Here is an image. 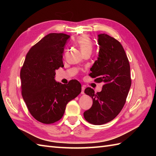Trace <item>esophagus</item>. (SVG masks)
<instances>
[{
	"mask_svg": "<svg viewBox=\"0 0 156 156\" xmlns=\"http://www.w3.org/2000/svg\"><path fill=\"white\" fill-rule=\"evenodd\" d=\"M84 90H85V87H82V91H81V94H84Z\"/></svg>",
	"mask_w": 156,
	"mask_h": 156,
	"instance_id": "34e87169",
	"label": "esophagus"
}]
</instances>
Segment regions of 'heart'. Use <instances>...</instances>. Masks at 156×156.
<instances>
[{
  "label": "heart",
  "instance_id": "heart-1",
  "mask_svg": "<svg viewBox=\"0 0 156 156\" xmlns=\"http://www.w3.org/2000/svg\"><path fill=\"white\" fill-rule=\"evenodd\" d=\"M82 54H85L87 52H92V44L89 38L87 35H82L78 37L76 42Z\"/></svg>",
  "mask_w": 156,
  "mask_h": 156
}]
</instances>
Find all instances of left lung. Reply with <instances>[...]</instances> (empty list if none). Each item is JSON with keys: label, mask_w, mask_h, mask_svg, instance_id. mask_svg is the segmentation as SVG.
Here are the masks:
<instances>
[{"label": "left lung", "mask_w": 156, "mask_h": 156, "mask_svg": "<svg viewBox=\"0 0 156 156\" xmlns=\"http://www.w3.org/2000/svg\"><path fill=\"white\" fill-rule=\"evenodd\" d=\"M98 57L90 68V76L104 82L101 92L87 88L84 93L92 98V105L84 112L91 124L100 125L112 121L125 103L131 85L130 65L120 42L105 34L98 35Z\"/></svg>", "instance_id": "8db88e82"}]
</instances>
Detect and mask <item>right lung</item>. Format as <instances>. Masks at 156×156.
<instances>
[{"mask_svg": "<svg viewBox=\"0 0 156 156\" xmlns=\"http://www.w3.org/2000/svg\"><path fill=\"white\" fill-rule=\"evenodd\" d=\"M70 36L49 34L29 49L21 69L22 96L29 111L45 124L59 121L66 105L81 92L76 80L65 85L55 80V70L63 67L65 45Z\"/></svg>", "mask_w": 156, "mask_h": 156, "instance_id": "right-lung-1", "label": "right lung"}]
</instances>
